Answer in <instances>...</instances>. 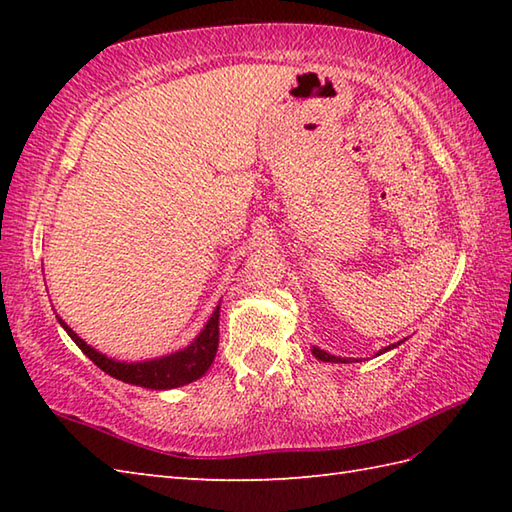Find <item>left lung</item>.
Returning a JSON list of instances; mask_svg holds the SVG:
<instances>
[{
  "instance_id": "left-lung-1",
  "label": "left lung",
  "mask_w": 512,
  "mask_h": 512,
  "mask_svg": "<svg viewBox=\"0 0 512 512\" xmlns=\"http://www.w3.org/2000/svg\"><path fill=\"white\" fill-rule=\"evenodd\" d=\"M400 343H402V341H398V343H391V345L383 347V350H378V354H376V356L385 354V352H389V350H394V347H398ZM312 354L317 356L319 361H323V363H352V361H358V358H341V356H334V354H330V352L321 350V347H317V345H312Z\"/></svg>"
}]
</instances>
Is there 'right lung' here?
<instances>
[{"instance_id": "obj_1", "label": "right lung", "mask_w": 512, "mask_h": 512, "mask_svg": "<svg viewBox=\"0 0 512 512\" xmlns=\"http://www.w3.org/2000/svg\"><path fill=\"white\" fill-rule=\"evenodd\" d=\"M57 319L61 323V328L68 332L70 339L79 345V350L88 356L96 367H101L105 374H110L116 380H123V383L145 389H173L202 378L206 374V369L211 367L217 354V343H220V306L213 310L202 332L195 336L187 347H182L178 352H171L158 358H145V361L136 363L116 361V358L94 350V347L85 343L81 336L59 317V314Z\"/></svg>"}]
</instances>
